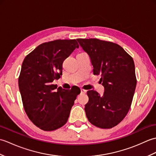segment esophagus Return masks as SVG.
Wrapping results in <instances>:
<instances>
[{"instance_id":"34e87169","label":"esophagus","mask_w":156,"mask_h":156,"mask_svg":"<svg viewBox=\"0 0 156 156\" xmlns=\"http://www.w3.org/2000/svg\"><path fill=\"white\" fill-rule=\"evenodd\" d=\"M80 90H81V93H82V94H84V93H86V92H87V90H84V89L81 88Z\"/></svg>"}]
</instances>
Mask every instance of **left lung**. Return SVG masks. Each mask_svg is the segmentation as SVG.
Returning <instances> with one entry per match:
<instances>
[{"mask_svg": "<svg viewBox=\"0 0 156 156\" xmlns=\"http://www.w3.org/2000/svg\"><path fill=\"white\" fill-rule=\"evenodd\" d=\"M90 56L94 75H101L103 96L88 90L84 110L89 122L96 127L111 129L122 121L129 112L137 84L135 64L120 45L96 38L77 39Z\"/></svg>", "mask_w": 156, "mask_h": 156, "instance_id": "8db88e82", "label": "left lung"}]
</instances>
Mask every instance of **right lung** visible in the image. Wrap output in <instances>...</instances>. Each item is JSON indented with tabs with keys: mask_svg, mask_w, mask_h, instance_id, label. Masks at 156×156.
Instances as JSON below:
<instances>
[{
	"mask_svg": "<svg viewBox=\"0 0 156 156\" xmlns=\"http://www.w3.org/2000/svg\"><path fill=\"white\" fill-rule=\"evenodd\" d=\"M79 45L76 39H57L38 45L23 62L19 88L26 114L44 131L67 122L80 88L66 90L52 84L62 74L63 62Z\"/></svg>",
	"mask_w": 156,
	"mask_h": 156,
	"instance_id": "right-lung-1",
	"label": "right lung"
}]
</instances>
